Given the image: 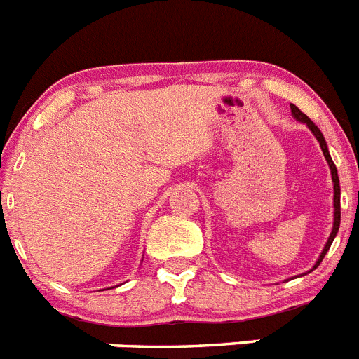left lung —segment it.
<instances>
[{"label":"left lung","instance_id":"8db88e82","mask_svg":"<svg viewBox=\"0 0 359 359\" xmlns=\"http://www.w3.org/2000/svg\"><path fill=\"white\" fill-rule=\"evenodd\" d=\"M291 115H293L294 118L298 120V122L306 123L307 128L311 129V133L315 135L316 140H318L320 147H322L323 156H325V160H327V163H329V169H331L332 185H334V223H332L331 236H329L327 243H325V246H323L322 253H320V257H318V261H316V264L313 266V269H316V268H318V266H320V262L323 261V257H325V253H327L329 248H331V244H332V241H334V237H336V233H338V230H340V215H341V212H340V180H338V170H336L334 161H332L331 154H329L327 144H325V138H323L322 131H320V129L316 128L315 123H313V120H311L307 115H304L302 111L298 109V107L294 106V104H291Z\"/></svg>","mask_w":359,"mask_h":359}]
</instances>
